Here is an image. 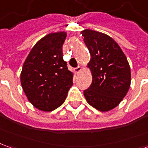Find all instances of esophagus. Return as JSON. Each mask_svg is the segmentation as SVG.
<instances>
[{
  "label": "esophagus",
  "instance_id": "esophagus-1",
  "mask_svg": "<svg viewBox=\"0 0 148 148\" xmlns=\"http://www.w3.org/2000/svg\"><path fill=\"white\" fill-rule=\"evenodd\" d=\"M82 66H78L77 67H76L75 69H74V71H75V73L76 74H79L81 71H82Z\"/></svg>",
  "mask_w": 148,
  "mask_h": 148
}]
</instances>
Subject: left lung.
Returning <instances> with one entry per match:
<instances>
[{
	"instance_id": "left-lung-1",
	"label": "left lung",
	"mask_w": 148,
	"mask_h": 148,
	"mask_svg": "<svg viewBox=\"0 0 148 148\" xmlns=\"http://www.w3.org/2000/svg\"><path fill=\"white\" fill-rule=\"evenodd\" d=\"M81 34L90 51L87 67L93 78L84 96L89 105L98 111L109 112L122 101L130 88V66L112 37L90 29L82 31Z\"/></svg>"
}]
</instances>
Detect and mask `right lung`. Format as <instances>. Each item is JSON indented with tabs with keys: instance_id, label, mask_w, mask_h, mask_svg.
I'll return each instance as SVG.
<instances>
[{
	"instance_id": "obj_1",
	"label": "right lung",
	"mask_w": 148,
	"mask_h": 148,
	"mask_svg": "<svg viewBox=\"0 0 148 148\" xmlns=\"http://www.w3.org/2000/svg\"><path fill=\"white\" fill-rule=\"evenodd\" d=\"M66 32L47 35L34 45L23 65L21 83L31 104L51 112L64 103L73 85V72L63 59L62 47Z\"/></svg>"
}]
</instances>
